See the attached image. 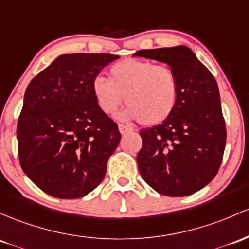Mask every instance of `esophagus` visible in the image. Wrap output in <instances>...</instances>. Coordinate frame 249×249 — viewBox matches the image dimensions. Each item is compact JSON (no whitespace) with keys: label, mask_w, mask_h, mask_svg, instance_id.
I'll use <instances>...</instances> for the list:
<instances>
[{"label":"esophagus","mask_w":249,"mask_h":249,"mask_svg":"<svg viewBox=\"0 0 249 249\" xmlns=\"http://www.w3.org/2000/svg\"><path fill=\"white\" fill-rule=\"evenodd\" d=\"M118 129L120 133H126V132H130V131H132V127L126 126V125L124 124H118Z\"/></svg>","instance_id":"obj_1"}]
</instances>
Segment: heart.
Listing matches in <instances>:
<instances>
[{"label": "heart", "mask_w": 249, "mask_h": 249, "mask_svg": "<svg viewBox=\"0 0 249 249\" xmlns=\"http://www.w3.org/2000/svg\"><path fill=\"white\" fill-rule=\"evenodd\" d=\"M110 80L95 76L92 93L104 113L111 114L124 102L122 119H138L143 125H157L171 116L178 97V80L168 65L127 58L113 64Z\"/></svg>", "instance_id": "1"}]
</instances>
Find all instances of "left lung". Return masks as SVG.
I'll use <instances>...</instances> for the list:
<instances>
[{
	"mask_svg": "<svg viewBox=\"0 0 249 249\" xmlns=\"http://www.w3.org/2000/svg\"><path fill=\"white\" fill-rule=\"evenodd\" d=\"M136 55L165 62L178 80L171 116L139 131V173L160 195H191L216 176L225 152L227 131L216 80L185 46L141 49Z\"/></svg>",
	"mask_w": 249,
	"mask_h": 249,
	"instance_id": "left-lung-1",
	"label": "left lung"
}]
</instances>
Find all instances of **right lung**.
Segmentation results:
<instances>
[{"label":"right lung","mask_w":249,"mask_h":249,"mask_svg":"<svg viewBox=\"0 0 249 249\" xmlns=\"http://www.w3.org/2000/svg\"><path fill=\"white\" fill-rule=\"evenodd\" d=\"M118 58L64 54L27 87L16 130L18 160L33 183L53 197H83L105 176L122 136L95 102L92 81Z\"/></svg>","instance_id":"add662e5"}]
</instances>
